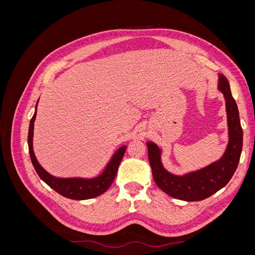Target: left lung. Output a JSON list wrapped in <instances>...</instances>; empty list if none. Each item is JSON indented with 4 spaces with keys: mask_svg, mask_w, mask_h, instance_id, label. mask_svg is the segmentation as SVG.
Returning <instances> with one entry per match:
<instances>
[{
    "mask_svg": "<svg viewBox=\"0 0 255 255\" xmlns=\"http://www.w3.org/2000/svg\"><path fill=\"white\" fill-rule=\"evenodd\" d=\"M219 89L226 98L230 136L228 149L220 160L202 170L176 176L167 172L161 166L158 146L152 142L146 143L153 179L161 190L172 198L189 202L201 201L225 187L236 171L243 149V128L237 104L223 74L219 75Z\"/></svg>",
    "mask_w": 255,
    "mask_h": 255,
    "instance_id": "obj_1",
    "label": "left lung"
}]
</instances>
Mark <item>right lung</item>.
<instances>
[{
    "label": "right lung",
    "instance_id": "right-lung-1",
    "mask_svg": "<svg viewBox=\"0 0 255 255\" xmlns=\"http://www.w3.org/2000/svg\"><path fill=\"white\" fill-rule=\"evenodd\" d=\"M37 113V105H36V112L30 119L29 128H28V151L29 156L32 159V164L35 168L36 172L39 175L40 179L48 184L49 186L58 192L59 195L64 196L66 198L72 199V200H87L98 197L102 195L107 189L110 188L112 183L114 182L116 174H117L119 165L122 160L123 155H125L127 146L123 145L115 153L110 164L105 168L104 172L92 180H83V179H57L50 175L38 163L35 154L33 151V130H34V121L36 118Z\"/></svg>",
    "mask_w": 255,
    "mask_h": 255
}]
</instances>
